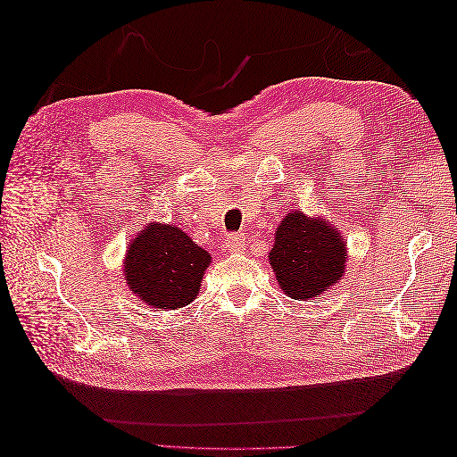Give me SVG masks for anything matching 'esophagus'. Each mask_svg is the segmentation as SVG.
<instances>
[{
  "label": "esophagus",
  "instance_id": "esophagus-1",
  "mask_svg": "<svg viewBox=\"0 0 457 457\" xmlns=\"http://www.w3.org/2000/svg\"><path fill=\"white\" fill-rule=\"evenodd\" d=\"M225 247L228 252L240 253L245 250V237L244 234H230V237L225 240Z\"/></svg>",
  "mask_w": 457,
  "mask_h": 457
}]
</instances>
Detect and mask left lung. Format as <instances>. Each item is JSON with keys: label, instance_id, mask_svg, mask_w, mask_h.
Wrapping results in <instances>:
<instances>
[{"label": "left lung", "instance_id": "8db88e82", "mask_svg": "<svg viewBox=\"0 0 457 457\" xmlns=\"http://www.w3.org/2000/svg\"><path fill=\"white\" fill-rule=\"evenodd\" d=\"M269 259L284 294L305 301L320 297L341 280L347 250L328 219L292 212L276 228Z\"/></svg>", "mask_w": 457, "mask_h": 457}]
</instances>
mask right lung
<instances>
[{"label": "right lung", "mask_w": 457, "mask_h": 457, "mask_svg": "<svg viewBox=\"0 0 457 457\" xmlns=\"http://www.w3.org/2000/svg\"><path fill=\"white\" fill-rule=\"evenodd\" d=\"M210 253L175 225L148 223L133 238L123 272L128 286L154 309H181L200 292Z\"/></svg>", "instance_id": "add662e5"}]
</instances>
